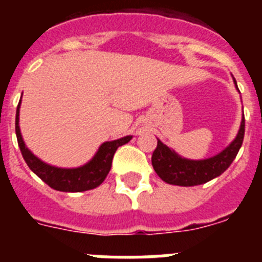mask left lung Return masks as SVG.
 I'll return each instance as SVG.
<instances>
[{
    "mask_svg": "<svg viewBox=\"0 0 262 262\" xmlns=\"http://www.w3.org/2000/svg\"><path fill=\"white\" fill-rule=\"evenodd\" d=\"M236 89L239 90L235 78ZM245 131V119L243 117L239 133L230 144L215 156L203 160H191L182 157L157 139V147L152 155V166L163 181L177 186H195L211 181L221 176L232 164L243 144Z\"/></svg>",
    "mask_w": 262,
    "mask_h": 262,
    "instance_id": "left-lung-1",
    "label": "left lung"
}]
</instances>
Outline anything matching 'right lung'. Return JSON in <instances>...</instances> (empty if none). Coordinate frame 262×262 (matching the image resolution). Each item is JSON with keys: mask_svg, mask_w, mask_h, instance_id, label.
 <instances>
[{"mask_svg": "<svg viewBox=\"0 0 262 262\" xmlns=\"http://www.w3.org/2000/svg\"><path fill=\"white\" fill-rule=\"evenodd\" d=\"M20 101H22V97H20ZM20 101L18 103L17 115H15V134H17L18 145L20 148L23 159L29 168L41 181L57 191L80 193V191L92 190L94 187L99 186L105 181L106 176L110 172L113 157L118 147L126 144L133 139V135H127L117 140L102 143L99 145L96 155L86 164L77 168H60V166L51 165L32 154L27 148L26 143L23 142L19 128Z\"/></svg>", "mask_w": 262, "mask_h": 262, "instance_id": "1", "label": "right lung"}]
</instances>
